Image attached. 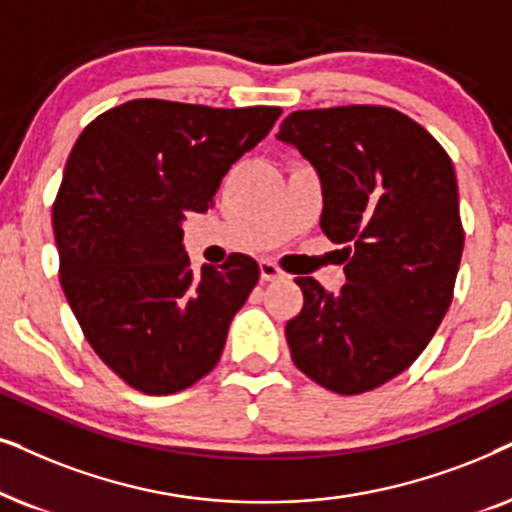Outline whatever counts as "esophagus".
<instances>
[{"mask_svg":"<svg viewBox=\"0 0 512 512\" xmlns=\"http://www.w3.org/2000/svg\"><path fill=\"white\" fill-rule=\"evenodd\" d=\"M285 274H283V269L281 267H276L274 262H269V260H262L260 262V278L264 283L267 281H278V278H283Z\"/></svg>","mask_w":512,"mask_h":512,"instance_id":"obj_1","label":"esophagus"}]
</instances>
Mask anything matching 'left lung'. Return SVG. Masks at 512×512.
Wrapping results in <instances>:
<instances>
[{"instance_id": "8db88e82", "label": "left lung", "mask_w": 512, "mask_h": 512, "mask_svg": "<svg viewBox=\"0 0 512 512\" xmlns=\"http://www.w3.org/2000/svg\"><path fill=\"white\" fill-rule=\"evenodd\" d=\"M278 140L318 170L320 229L346 260L337 295L295 278L304 306L285 325L292 360L332 393L372 391L419 358L452 304L463 252L452 159L379 105L299 109Z\"/></svg>"}]
</instances>
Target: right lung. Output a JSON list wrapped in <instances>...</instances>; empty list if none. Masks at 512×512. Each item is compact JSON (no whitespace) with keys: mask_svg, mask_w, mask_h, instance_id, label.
<instances>
[{"mask_svg":"<svg viewBox=\"0 0 512 512\" xmlns=\"http://www.w3.org/2000/svg\"><path fill=\"white\" fill-rule=\"evenodd\" d=\"M281 107L131 100L84 128L53 203L60 285L93 351L147 395L185 391L222 356L260 267L231 255L194 274L187 213L274 128Z\"/></svg>","mask_w":512,"mask_h":512,"instance_id":"1","label":"right lung"}]
</instances>
